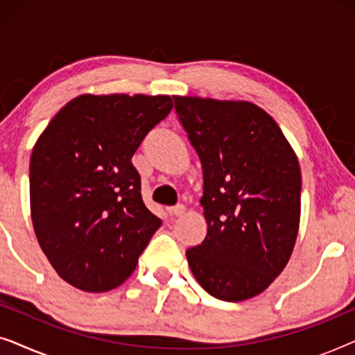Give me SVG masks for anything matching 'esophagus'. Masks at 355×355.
I'll use <instances>...</instances> for the list:
<instances>
[{"instance_id":"obj_1","label":"esophagus","mask_w":355,"mask_h":355,"mask_svg":"<svg viewBox=\"0 0 355 355\" xmlns=\"http://www.w3.org/2000/svg\"><path fill=\"white\" fill-rule=\"evenodd\" d=\"M166 211H168L171 216H181V215H184V211H186V207H184V205L168 207Z\"/></svg>"}]
</instances>
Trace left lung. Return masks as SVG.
<instances>
[{"label":"left lung","mask_w":355,"mask_h":355,"mask_svg":"<svg viewBox=\"0 0 355 355\" xmlns=\"http://www.w3.org/2000/svg\"><path fill=\"white\" fill-rule=\"evenodd\" d=\"M203 169L207 236L186 252L198 284L241 302L268 288L294 250L299 159L275 119L244 100L173 96Z\"/></svg>","instance_id":"obj_1"}]
</instances>
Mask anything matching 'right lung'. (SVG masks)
Listing matches in <instances>:
<instances>
[{
	"mask_svg": "<svg viewBox=\"0 0 355 355\" xmlns=\"http://www.w3.org/2000/svg\"><path fill=\"white\" fill-rule=\"evenodd\" d=\"M171 110L168 95L84 94L58 111L33 145V230L53 268L74 288H118L162 226L142 200L132 157Z\"/></svg>",
	"mask_w": 355,
	"mask_h": 355,
	"instance_id": "1",
	"label": "right lung"
}]
</instances>
